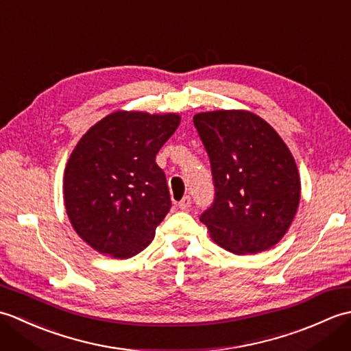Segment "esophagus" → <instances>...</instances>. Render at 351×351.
<instances>
[{
    "label": "esophagus",
    "mask_w": 351,
    "mask_h": 351,
    "mask_svg": "<svg viewBox=\"0 0 351 351\" xmlns=\"http://www.w3.org/2000/svg\"><path fill=\"white\" fill-rule=\"evenodd\" d=\"M190 206H191V197L190 196H184L180 200V202H178V208H180V210H182V211H189Z\"/></svg>",
    "instance_id": "obj_1"
}]
</instances>
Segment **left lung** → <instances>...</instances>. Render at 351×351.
<instances>
[{
  "instance_id": "left-lung-1",
  "label": "left lung",
  "mask_w": 351,
  "mask_h": 351,
  "mask_svg": "<svg viewBox=\"0 0 351 351\" xmlns=\"http://www.w3.org/2000/svg\"><path fill=\"white\" fill-rule=\"evenodd\" d=\"M193 122L210 156L215 191L200 221L220 247L237 255L273 247L300 202L299 170L288 146L250 111H208Z\"/></svg>"
}]
</instances>
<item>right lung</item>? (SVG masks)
Wrapping results in <instances>:
<instances>
[{
    "mask_svg": "<svg viewBox=\"0 0 351 351\" xmlns=\"http://www.w3.org/2000/svg\"><path fill=\"white\" fill-rule=\"evenodd\" d=\"M180 114L116 111L95 123L64 169V206L72 228L102 255L125 259L146 249L171 202L155 162L180 126Z\"/></svg>",
    "mask_w": 351,
    "mask_h": 351,
    "instance_id": "add662e5",
    "label": "right lung"
}]
</instances>
